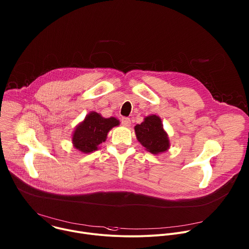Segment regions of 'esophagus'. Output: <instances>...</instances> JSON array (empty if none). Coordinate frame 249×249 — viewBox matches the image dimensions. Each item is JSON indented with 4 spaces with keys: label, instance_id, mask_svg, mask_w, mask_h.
<instances>
[{
    "label": "esophagus",
    "instance_id": "obj_1",
    "mask_svg": "<svg viewBox=\"0 0 249 249\" xmlns=\"http://www.w3.org/2000/svg\"><path fill=\"white\" fill-rule=\"evenodd\" d=\"M121 123H122V125L125 126V127H129V126L131 125V120H130L129 117H123V118L121 119Z\"/></svg>",
    "mask_w": 249,
    "mask_h": 249
}]
</instances>
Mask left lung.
<instances>
[{
	"mask_svg": "<svg viewBox=\"0 0 249 249\" xmlns=\"http://www.w3.org/2000/svg\"><path fill=\"white\" fill-rule=\"evenodd\" d=\"M138 141L152 154H159L169 148L167 133L164 131L161 119L156 115L146 116L142 123L135 126Z\"/></svg>",
	"mask_w": 249,
	"mask_h": 249,
	"instance_id": "8db88e82",
	"label": "left lung"
}]
</instances>
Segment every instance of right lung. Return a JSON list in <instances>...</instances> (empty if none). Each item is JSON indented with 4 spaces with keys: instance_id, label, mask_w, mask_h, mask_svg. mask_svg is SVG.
<instances>
[{
    "instance_id": "add662e5",
    "label": "right lung",
    "mask_w": 249,
    "mask_h": 249,
    "mask_svg": "<svg viewBox=\"0 0 249 249\" xmlns=\"http://www.w3.org/2000/svg\"><path fill=\"white\" fill-rule=\"evenodd\" d=\"M118 125L119 120L115 117L105 118L101 114L92 111L75 128L72 135V143L81 152H93L99 148L101 143L106 142L107 133Z\"/></svg>"
}]
</instances>
